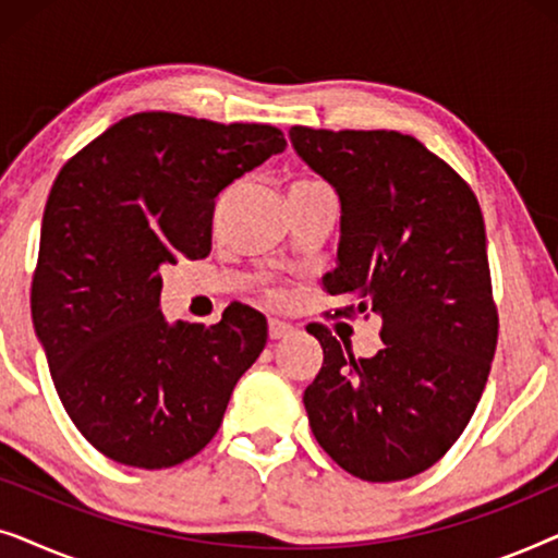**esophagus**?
<instances>
[{"label":"esophagus","instance_id":"34e87169","mask_svg":"<svg viewBox=\"0 0 558 558\" xmlns=\"http://www.w3.org/2000/svg\"><path fill=\"white\" fill-rule=\"evenodd\" d=\"M294 332V327L284 323V319H269V338L271 340H281V338H289V335Z\"/></svg>","mask_w":558,"mask_h":558}]
</instances>
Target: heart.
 <instances>
[{"label":"heart","instance_id":"heart-1","mask_svg":"<svg viewBox=\"0 0 558 558\" xmlns=\"http://www.w3.org/2000/svg\"><path fill=\"white\" fill-rule=\"evenodd\" d=\"M292 185H296V187H312V185H319V182H315V180H294ZM269 294H271V296H279L277 289H271Z\"/></svg>","mask_w":558,"mask_h":558}]
</instances>
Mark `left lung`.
<instances>
[{
  "instance_id": "8db88e82",
  "label": "left lung",
  "mask_w": 558,
  "mask_h": 558,
  "mask_svg": "<svg viewBox=\"0 0 558 558\" xmlns=\"http://www.w3.org/2000/svg\"><path fill=\"white\" fill-rule=\"evenodd\" d=\"M289 140L340 195L338 266L323 287L361 302L335 315L384 319L373 357L307 327L325 353L304 391L312 434L350 475L414 477L460 439L498 345L480 203L409 134L292 126Z\"/></svg>"
}]
</instances>
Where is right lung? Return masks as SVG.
Instances as JSON below:
<instances>
[{
  "mask_svg": "<svg viewBox=\"0 0 558 558\" xmlns=\"http://www.w3.org/2000/svg\"><path fill=\"white\" fill-rule=\"evenodd\" d=\"M269 124L170 111L117 121L58 172L33 274V323L68 416L113 462L162 470L216 437L266 345L246 304L167 325L165 264L210 254L216 197L284 151Z\"/></svg>",
  "mask_w": 558,
  "mask_h": 558,
  "instance_id": "1",
  "label": "right lung"
}]
</instances>
